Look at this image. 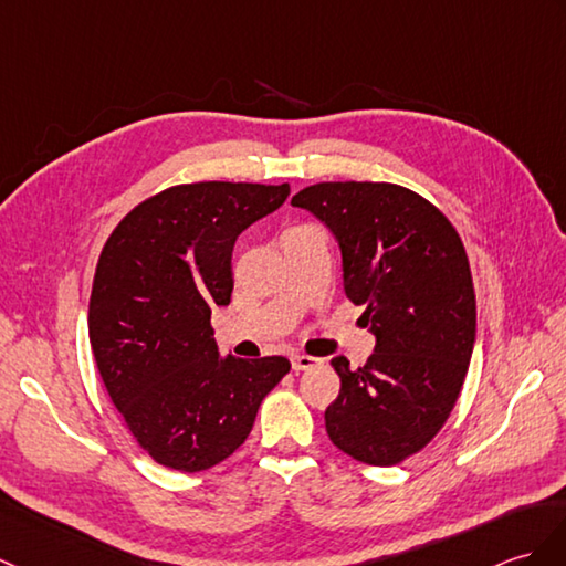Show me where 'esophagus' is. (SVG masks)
Returning a JSON list of instances; mask_svg holds the SVG:
<instances>
[{
    "instance_id": "obj_1",
    "label": "esophagus",
    "mask_w": 566,
    "mask_h": 566,
    "mask_svg": "<svg viewBox=\"0 0 566 566\" xmlns=\"http://www.w3.org/2000/svg\"><path fill=\"white\" fill-rule=\"evenodd\" d=\"M292 366H294L296 374L298 371H311V369H315V366H321V359L308 357V354H294Z\"/></svg>"
}]
</instances>
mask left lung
I'll return each instance as SVG.
<instances>
[{
	"label": "left lung",
	"mask_w": 566,
	"mask_h": 566,
	"mask_svg": "<svg viewBox=\"0 0 566 566\" xmlns=\"http://www.w3.org/2000/svg\"><path fill=\"white\" fill-rule=\"evenodd\" d=\"M292 205L335 233L345 294L376 335L361 369L331 361L339 396L327 437L354 461L398 465L437 437L463 390L475 345L465 245L437 205L396 182H315Z\"/></svg>",
	"instance_id": "left-lung-1"
}]
</instances>
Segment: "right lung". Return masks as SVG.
<instances>
[{"label": "right lung", "instance_id": "add662e5", "mask_svg": "<svg viewBox=\"0 0 566 566\" xmlns=\"http://www.w3.org/2000/svg\"><path fill=\"white\" fill-rule=\"evenodd\" d=\"M289 182H182L139 202L105 241L88 301L98 374L156 463L200 472L239 449L284 357H219L212 306L231 301V251L282 207Z\"/></svg>", "mask_w": 566, "mask_h": 566}]
</instances>
